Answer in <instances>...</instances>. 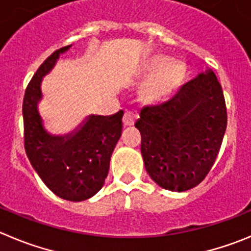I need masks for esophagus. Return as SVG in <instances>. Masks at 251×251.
I'll list each match as a JSON object with an SVG mask.
<instances>
[{
	"label": "esophagus",
	"mask_w": 251,
	"mask_h": 251,
	"mask_svg": "<svg viewBox=\"0 0 251 251\" xmlns=\"http://www.w3.org/2000/svg\"><path fill=\"white\" fill-rule=\"evenodd\" d=\"M137 118H139V116H137L136 112L125 111V114H124V118H123L124 125H125V126H132L133 124H135V121H136Z\"/></svg>",
	"instance_id": "obj_1"
}]
</instances>
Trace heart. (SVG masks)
<instances>
[{
	"label": "heart",
	"instance_id": "obj_1",
	"mask_svg": "<svg viewBox=\"0 0 251 251\" xmlns=\"http://www.w3.org/2000/svg\"><path fill=\"white\" fill-rule=\"evenodd\" d=\"M150 79L144 88V97L149 101H158L176 91L183 83L186 69L181 63L172 62L165 55H156L145 64Z\"/></svg>",
	"mask_w": 251,
	"mask_h": 251
}]
</instances>
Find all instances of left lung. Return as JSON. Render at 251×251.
I'll return each mask as SVG.
<instances>
[{"label": "left lung", "instance_id": "obj_1", "mask_svg": "<svg viewBox=\"0 0 251 251\" xmlns=\"http://www.w3.org/2000/svg\"><path fill=\"white\" fill-rule=\"evenodd\" d=\"M135 126L152 181L173 192L198 186L214 165L226 128V101L215 74L207 68L171 100L144 107Z\"/></svg>", "mask_w": 251, "mask_h": 251}]
</instances>
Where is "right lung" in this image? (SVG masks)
Segmentation results:
<instances>
[{"label": "right lung", "mask_w": 251, "mask_h": 251, "mask_svg": "<svg viewBox=\"0 0 251 251\" xmlns=\"http://www.w3.org/2000/svg\"><path fill=\"white\" fill-rule=\"evenodd\" d=\"M72 46L55 50L38 68L23 99L25 149L30 165L54 194L81 202L104 186L112 151L123 131L120 110L110 116L89 115L65 135H53L44 127L38 104L43 99L42 80Z\"/></svg>", "instance_id": "obj_1"}]
</instances>
